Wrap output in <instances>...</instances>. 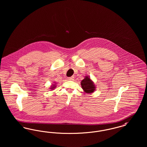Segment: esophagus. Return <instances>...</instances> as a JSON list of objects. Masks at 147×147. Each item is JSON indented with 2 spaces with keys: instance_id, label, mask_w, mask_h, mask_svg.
Returning a JSON list of instances; mask_svg holds the SVG:
<instances>
[{
  "instance_id": "1",
  "label": "esophagus",
  "mask_w": 147,
  "mask_h": 147,
  "mask_svg": "<svg viewBox=\"0 0 147 147\" xmlns=\"http://www.w3.org/2000/svg\"><path fill=\"white\" fill-rule=\"evenodd\" d=\"M68 79H69V80H73L74 79V76H72V77H69Z\"/></svg>"
}]
</instances>
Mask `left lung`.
Instances as JSON below:
<instances>
[{"label": "left lung", "instance_id": "1", "mask_svg": "<svg viewBox=\"0 0 147 147\" xmlns=\"http://www.w3.org/2000/svg\"><path fill=\"white\" fill-rule=\"evenodd\" d=\"M81 86L84 92L86 93H92L95 90V85L92 81L90 77L85 76L81 82Z\"/></svg>", "mask_w": 147, "mask_h": 147}]
</instances>
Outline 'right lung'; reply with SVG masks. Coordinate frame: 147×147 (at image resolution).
Masks as SVG:
<instances>
[{"instance_id":"obj_1","label":"right lung","mask_w":147,"mask_h":147,"mask_svg":"<svg viewBox=\"0 0 147 147\" xmlns=\"http://www.w3.org/2000/svg\"><path fill=\"white\" fill-rule=\"evenodd\" d=\"M56 84L55 82H54V84H52L51 86H50V89H51V90H53V89H55V88H56Z\"/></svg>"}]
</instances>
